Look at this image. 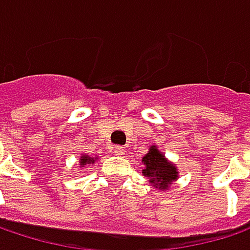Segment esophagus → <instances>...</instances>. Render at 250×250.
<instances>
[{
	"mask_svg": "<svg viewBox=\"0 0 250 250\" xmlns=\"http://www.w3.org/2000/svg\"><path fill=\"white\" fill-rule=\"evenodd\" d=\"M113 153H114V155H117V157H122V155H125V148L122 146H114Z\"/></svg>",
	"mask_w": 250,
	"mask_h": 250,
	"instance_id": "1",
	"label": "esophagus"
}]
</instances>
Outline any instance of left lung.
Segmentation results:
<instances>
[{
    "label": "left lung",
    "instance_id": "8db88e82",
    "mask_svg": "<svg viewBox=\"0 0 250 250\" xmlns=\"http://www.w3.org/2000/svg\"><path fill=\"white\" fill-rule=\"evenodd\" d=\"M144 164L143 175L147 177L148 183L157 189L168 191L171 184L178 180V169L174 163L167 160L166 154H163L157 146H151L148 153L141 158Z\"/></svg>",
    "mask_w": 250,
    "mask_h": 250
}]
</instances>
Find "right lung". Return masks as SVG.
<instances>
[{
	"mask_svg": "<svg viewBox=\"0 0 250 250\" xmlns=\"http://www.w3.org/2000/svg\"><path fill=\"white\" fill-rule=\"evenodd\" d=\"M96 161H97V157H90L89 154H82L81 158H79V167L83 168V167H86L89 164H95Z\"/></svg>",
	"mask_w": 250,
	"mask_h": 250,
	"instance_id": "add662e5",
	"label": "right lung"
}]
</instances>
